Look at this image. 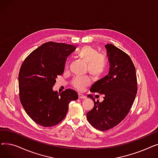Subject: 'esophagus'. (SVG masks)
<instances>
[{
  "label": "esophagus",
  "mask_w": 158,
  "mask_h": 158,
  "mask_svg": "<svg viewBox=\"0 0 158 158\" xmlns=\"http://www.w3.org/2000/svg\"><path fill=\"white\" fill-rule=\"evenodd\" d=\"M79 98L80 99H85L86 98V97L85 95H84L81 94H79Z\"/></svg>",
  "instance_id": "obj_1"
}]
</instances>
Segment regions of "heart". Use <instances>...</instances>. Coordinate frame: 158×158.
I'll use <instances>...</instances> for the list:
<instances>
[{
    "instance_id": "heart-1",
    "label": "heart",
    "mask_w": 158,
    "mask_h": 158,
    "mask_svg": "<svg viewBox=\"0 0 158 158\" xmlns=\"http://www.w3.org/2000/svg\"><path fill=\"white\" fill-rule=\"evenodd\" d=\"M77 57L79 60L87 64V69L92 76L97 78L100 77L105 72L107 60L106 57L98 54V52L94 48L90 46L82 47L77 52ZM73 85L79 90H82L90 83V79L88 77H76L73 80Z\"/></svg>"
}]
</instances>
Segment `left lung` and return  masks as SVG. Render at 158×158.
<instances>
[{"label": "left lung", "instance_id": "obj_1", "mask_svg": "<svg viewBox=\"0 0 158 158\" xmlns=\"http://www.w3.org/2000/svg\"><path fill=\"white\" fill-rule=\"evenodd\" d=\"M110 62L108 75L96 81L91 92L104 95V100L95 102L86 113L87 120L95 129L104 131L120 123L129 112L137 93L135 66L130 57L112 44L105 45Z\"/></svg>", "mask_w": 158, "mask_h": 158}]
</instances>
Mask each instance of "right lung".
Masks as SVG:
<instances>
[{"instance_id":"right-lung-1","label":"right lung","mask_w":158,"mask_h":158,"mask_svg":"<svg viewBox=\"0 0 158 158\" xmlns=\"http://www.w3.org/2000/svg\"><path fill=\"white\" fill-rule=\"evenodd\" d=\"M76 50L72 45L45 43L24 60L19 74L20 101L29 117L44 127L57 125L65 117L70 101L77 93L67 89L54 91L56 78L64 72L67 57Z\"/></svg>"}]
</instances>
